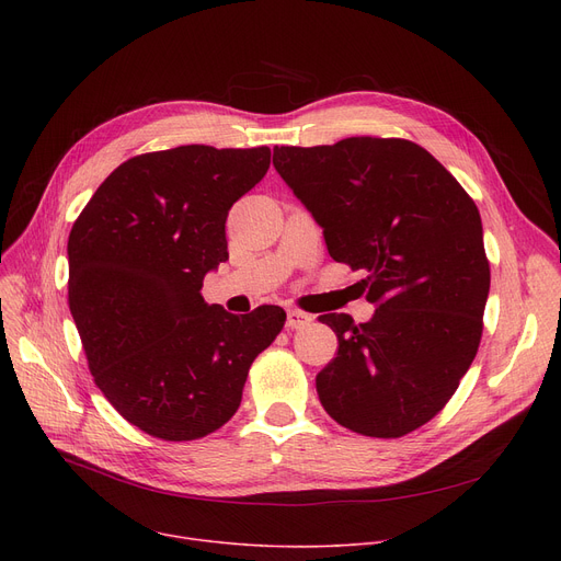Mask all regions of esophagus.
Returning a JSON list of instances; mask_svg holds the SVG:
<instances>
[{"instance_id": "obj_1", "label": "esophagus", "mask_w": 561, "mask_h": 561, "mask_svg": "<svg viewBox=\"0 0 561 561\" xmlns=\"http://www.w3.org/2000/svg\"><path fill=\"white\" fill-rule=\"evenodd\" d=\"M313 318L300 309H288V318H286V328L288 330H300L305 325H309Z\"/></svg>"}]
</instances>
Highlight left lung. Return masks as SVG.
<instances>
[{
	"label": "left lung",
	"instance_id": "obj_1",
	"mask_svg": "<svg viewBox=\"0 0 561 561\" xmlns=\"http://www.w3.org/2000/svg\"><path fill=\"white\" fill-rule=\"evenodd\" d=\"M273 165L325 233L366 271L368 322L318 316L339 339L316 391L343 427L398 438L432 421L473 364L491 268L480 211L455 176L404 138L275 147Z\"/></svg>",
	"mask_w": 561,
	"mask_h": 561
}]
</instances>
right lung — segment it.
Returning a JSON list of instances; mask_svg holds the SVG:
<instances>
[{
	"instance_id": "right-lung-1",
	"label": "right lung",
	"mask_w": 561,
	"mask_h": 561,
	"mask_svg": "<svg viewBox=\"0 0 561 561\" xmlns=\"http://www.w3.org/2000/svg\"><path fill=\"white\" fill-rule=\"evenodd\" d=\"M271 168L268 147L182 145L117 165L72 225L68 302L88 368L117 414L163 440L220 430L252 362L284 328L263 305L245 316L202 298L229 259L231 204Z\"/></svg>"
}]
</instances>
